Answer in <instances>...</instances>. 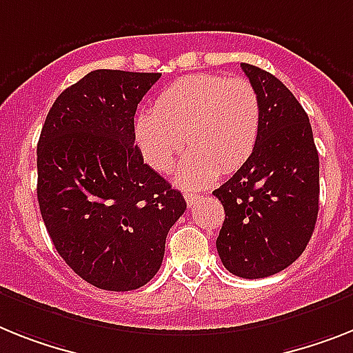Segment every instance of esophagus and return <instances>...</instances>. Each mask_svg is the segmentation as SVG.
I'll return each instance as SVG.
<instances>
[{
	"mask_svg": "<svg viewBox=\"0 0 353 353\" xmlns=\"http://www.w3.org/2000/svg\"><path fill=\"white\" fill-rule=\"evenodd\" d=\"M185 199H186V203L190 204V206H194V204L197 203V201H199L201 197L197 194H185Z\"/></svg>",
	"mask_w": 353,
	"mask_h": 353,
	"instance_id": "obj_1",
	"label": "esophagus"
}]
</instances>
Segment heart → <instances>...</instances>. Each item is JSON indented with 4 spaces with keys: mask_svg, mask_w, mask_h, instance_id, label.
<instances>
[{
    "mask_svg": "<svg viewBox=\"0 0 353 353\" xmlns=\"http://www.w3.org/2000/svg\"><path fill=\"white\" fill-rule=\"evenodd\" d=\"M262 125L259 94L244 79L215 73H192L161 91L154 109H145L134 123L141 156L156 172L170 170L190 147L177 172V183L203 188L219 172L232 174L251 158Z\"/></svg>",
    "mask_w": 353,
    "mask_h": 353,
    "instance_id": "heart-1",
    "label": "heart"
}]
</instances>
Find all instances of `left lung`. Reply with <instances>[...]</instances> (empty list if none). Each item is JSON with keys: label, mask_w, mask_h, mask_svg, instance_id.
I'll list each match as a JSON object with an SVG mask.
<instances>
[{"label": "left lung", "mask_w": 353, "mask_h": 353, "mask_svg": "<svg viewBox=\"0 0 353 353\" xmlns=\"http://www.w3.org/2000/svg\"><path fill=\"white\" fill-rule=\"evenodd\" d=\"M241 68L260 100L262 125L251 158L213 195L224 206L217 251L241 278L289 268L312 236L319 210V156L309 117L276 77Z\"/></svg>", "instance_id": "left-lung-1"}]
</instances>
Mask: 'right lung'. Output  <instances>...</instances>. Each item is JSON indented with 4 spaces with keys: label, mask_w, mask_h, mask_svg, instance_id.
<instances>
[{
    "label": "right lung",
    "mask_w": 353,
    "mask_h": 353,
    "mask_svg": "<svg viewBox=\"0 0 353 353\" xmlns=\"http://www.w3.org/2000/svg\"><path fill=\"white\" fill-rule=\"evenodd\" d=\"M159 73L94 70L53 102L37 143V201L62 260L91 285L134 291L159 271L186 203L134 145Z\"/></svg>",
    "instance_id": "1"
}]
</instances>
